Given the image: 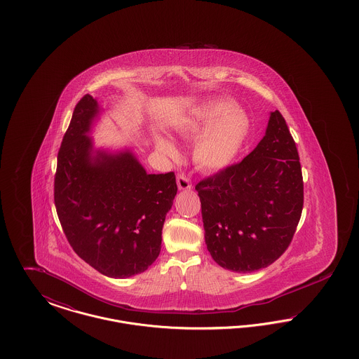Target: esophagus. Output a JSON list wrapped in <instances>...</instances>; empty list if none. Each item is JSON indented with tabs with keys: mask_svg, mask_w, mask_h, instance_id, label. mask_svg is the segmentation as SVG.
<instances>
[{
	"mask_svg": "<svg viewBox=\"0 0 359 359\" xmlns=\"http://www.w3.org/2000/svg\"><path fill=\"white\" fill-rule=\"evenodd\" d=\"M177 187H179V189H182V191L191 189V182H189V179H188L186 175L180 173V175L177 176Z\"/></svg>",
	"mask_w": 359,
	"mask_h": 359,
	"instance_id": "obj_1",
	"label": "esophagus"
}]
</instances>
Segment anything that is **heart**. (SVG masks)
I'll return each mask as SVG.
<instances>
[{"mask_svg": "<svg viewBox=\"0 0 359 359\" xmlns=\"http://www.w3.org/2000/svg\"><path fill=\"white\" fill-rule=\"evenodd\" d=\"M186 140L199 137L194 147V160L205 171H222L230 167L250 132L248 116L226 101H208L191 109L176 128ZM156 148L165 157L176 160L179 149L168 137H154Z\"/></svg>", "mask_w": 359, "mask_h": 359, "instance_id": "obj_1", "label": "heart"}]
</instances>
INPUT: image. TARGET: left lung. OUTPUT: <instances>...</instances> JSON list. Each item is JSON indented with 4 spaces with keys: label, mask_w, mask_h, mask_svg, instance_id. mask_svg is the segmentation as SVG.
Segmentation results:
<instances>
[{
    "label": "left lung",
    "mask_w": 359,
    "mask_h": 359,
    "mask_svg": "<svg viewBox=\"0 0 359 359\" xmlns=\"http://www.w3.org/2000/svg\"><path fill=\"white\" fill-rule=\"evenodd\" d=\"M207 250L227 271L266 268L290 246L303 210L296 144L278 110L241 163L199 182Z\"/></svg>",
    "instance_id": "1"
}]
</instances>
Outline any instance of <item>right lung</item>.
I'll list each match as a JSON object with an SVG mask.
<instances>
[{
	"label": "right lung",
	"instance_id": "1",
	"mask_svg": "<svg viewBox=\"0 0 359 359\" xmlns=\"http://www.w3.org/2000/svg\"><path fill=\"white\" fill-rule=\"evenodd\" d=\"M102 109L85 95L57 154L55 207L74 252L113 278L145 272L160 255L161 231L177 192L173 172L149 175L129 148H95Z\"/></svg>",
	"mask_w": 359,
	"mask_h": 359
}]
</instances>
